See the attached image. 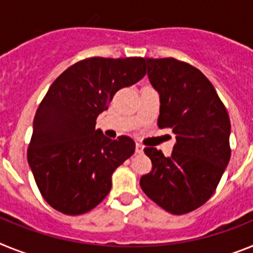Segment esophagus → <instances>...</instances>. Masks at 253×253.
<instances>
[{
    "label": "esophagus",
    "instance_id": "34e87169",
    "mask_svg": "<svg viewBox=\"0 0 253 253\" xmlns=\"http://www.w3.org/2000/svg\"><path fill=\"white\" fill-rule=\"evenodd\" d=\"M136 153H137V154L144 153V145H141V144H139V142H137V144H136Z\"/></svg>",
    "mask_w": 253,
    "mask_h": 253
}]
</instances>
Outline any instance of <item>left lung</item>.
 Instances as JSON below:
<instances>
[{"label":"left lung","mask_w":253,"mask_h":253,"mask_svg":"<svg viewBox=\"0 0 253 253\" xmlns=\"http://www.w3.org/2000/svg\"><path fill=\"white\" fill-rule=\"evenodd\" d=\"M148 76L160 95L159 128L175 135L170 157L145 148L151 170L145 195L174 215L196 210L211 197L230 159V121L225 105L203 72L175 58H146Z\"/></svg>","instance_id":"1"}]
</instances>
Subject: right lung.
Segmentation results:
<instances>
[{"label": "right lung", "instance_id": "right-lung-1", "mask_svg": "<svg viewBox=\"0 0 253 253\" xmlns=\"http://www.w3.org/2000/svg\"><path fill=\"white\" fill-rule=\"evenodd\" d=\"M146 74V58L91 57L53 81L33 122L28 162L43 199L57 211L80 215L99 205L112 174L135 153L128 136L117 140L95 129L114 94Z\"/></svg>", "mask_w": 253, "mask_h": 253}]
</instances>
